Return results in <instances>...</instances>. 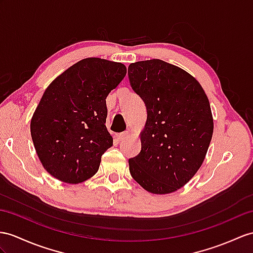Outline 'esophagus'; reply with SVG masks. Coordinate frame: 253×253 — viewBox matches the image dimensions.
Instances as JSON below:
<instances>
[{
	"label": "esophagus",
	"mask_w": 253,
	"mask_h": 253,
	"mask_svg": "<svg viewBox=\"0 0 253 253\" xmlns=\"http://www.w3.org/2000/svg\"><path fill=\"white\" fill-rule=\"evenodd\" d=\"M128 133L127 131H126V132H122V133H120V134H118L117 135V140H119V141H121V140H125V139H126L127 137H128Z\"/></svg>",
	"instance_id": "1"
}]
</instances>
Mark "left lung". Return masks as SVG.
<instances>
[{"instance_id": "obj_1", "label": "left lung", "mask_w": 253, "mask_h": 253, "mask_svg": "<svg viewBox=\"0 0 253 253\" xmlns=\"http://www.w3.org/2000/svg\"><path fill=\"white\" fill-rule=\"evenodd\" d=\"M127 75L147 109L141 150L128 160L130 173L148 192L171 193L204 161L213 132L209 101L198 80L162 60L132 63Z\"/></svg>"}]
</instances>
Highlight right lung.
Wrapping results in <instances>:
<instances>
[{
    "label": "right lung",
    "instance_id": "1",
    "mask_svg": "<svg viewBox=\"0 0 253 253\" xmlns=\"http://www.w3.org/2000/svg\"><path fill=\"white\" fill-rule=\"evenodd\" d=\"M126 75L118 62L88 58L49 84L31 120L36 153L51 176L67 183L89 179L113 146L105 126L106 97Z\"/></svg>",
    "mask_w": 253,
    "mask_h": 253
}]
</instances>
